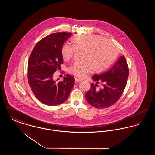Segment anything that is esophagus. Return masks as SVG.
I'll return each mask as SVG.
<instances>
[{
	"label": "esophagus",
	"instance_id": "34e87169",
	"mask_svg": "<svg viewBox=\"0 0 155 155\" xmlns=\"http://www.w3.org/2000/svg\"><path fill=\"white\" fill-rule=\"evenodd\" d=\"M75 81L76 82H80L82 81L81 79H79V78H75Z\"/></svg>",
	"mask_w": 155,
	"mask_h": 155
}]
</instances>
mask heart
<instances>
[{
    "label": "heart",
    "mask_w": 155,
    "mask_h": 155,
    "mask_svg": "<svg viewBox=\"0 0 155 155\" xmlns=\"http://www.w3.org/2000/svg\"><path fill=\"white\" fill-rule=\"evenodd\" d=\"M72 46L66 44L62 46L63 58L68 60L75 51H81V61L74 62L68 68L70 73L78 77H85L92 70L99 72L110 65L117 56L114 44L103 37L94 34H80L73 38Z\"/></svg>",
    "instance_id": "1"
}]
</instances>
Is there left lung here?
<instances>
[{
  "mask_svg": "<svg viewBox=\"0 0 155 155\" xmlns=\"http://www.w3.org/2000/svg\"><path fill=\"white\" fill-rule=\"evenodd\" d=\"M129 70L124 56L106 71L92 77L96 83L91 84V88L86 93L87 102L97 109L110 107L118 101L125 89ZM101 83V88H98Z\"/></svg>",
  "mask_w": 155,
  "mask_h": 155,
  "instance_id": "8db88e82",
  "label": "left lung"
}]
</instances>
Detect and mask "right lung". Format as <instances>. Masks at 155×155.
I'll return each mask as SVG.
<instances>
[{
    "label": "right lung",
    "instance_id": "add662e5",
    "mask_svg": "<svg viewBox=\"0 0 155 155\" xmlns=\"http://www.w3.org/2000/svg\"><path fill=\"white\" fill-rule=\"evenodd\" d=\"M72 34L57 32L39 41L34 46L28 62V81L37 99L48 106L64 103L74 85V78L66 74L63 80L53 79V73L63 62L61 50Z\"/></svg>",
    "mask_w": 155,
    "mask_h": 155
}]
</instances>
